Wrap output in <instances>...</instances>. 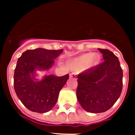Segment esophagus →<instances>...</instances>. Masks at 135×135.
<instances>
[{
	"mask_svg": "<svg viewBox=\"0 0 135 135\" xmlns=\"http://www.w3.org/2000/svg\"><path fill=\"white\" fill-rule=\"evenodd\" d=\"M76 76V74L75 73H71V74H70V77L71 78H74Z\"/></svg>",
	"mask_w": 135,
	"mask_h": 135,
	"instance_id": "obj_1",
	"label": "esophagus"
}]
</instances>
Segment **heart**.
<instances>
[{
    "label": "heart",
    "instance_id": "1",
    "mask_svg": "<svg viewBox=\"0 0 135 135\" xmlns=\"http://www.w3.org/2000/svg\"><path fill=\"white\" fill-rule=\"evenodd\" d=\"M99 61V57L97 54L85 53L69 61L68 64L71 69L80 70L85 66L92 67L96 65Z\"/></svg>",
    "mask_w": 135,
    "mask_h": 135
}]
</instances>
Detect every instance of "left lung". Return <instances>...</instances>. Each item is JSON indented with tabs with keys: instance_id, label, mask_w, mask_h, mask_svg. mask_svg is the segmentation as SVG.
I'll use <instances>...</instances> for the list:
<instances>
[{
	"instance_id": "obj_1",
	"label": "left lung",
	"mask_w": 135,
	"mask_h": 135,
	"mask_svg": "<svg viewBox=\"0 0 135 135\" xmlns=\"http://www.w3.org/2000/svg\"><path fill=\"white\" fill-rule=\"evenodd\" d=\"M99 50L104 61L78 75L76 90L82 108L95 114L106 112L118 99L123 77L118 58L108 49Z\"/></svg>"
}]
</instances>
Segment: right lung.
Segmentation results:
<instances>
[{
    "label": "right lung",
    "mask_w": 135,
    "mask_h": 135,
    "mask_svg": "<svg viewBox=\"0 0 135 135\" xmlns=\"http://www.w3.org/2000/svg\"><path fill=\"white\" fill-rule=\"evenodd\" d=\"M62 52L63 49L27 50L17 60L14 72V89L21 103L29 110L46 113L57 103L59 91L69 75L59 77L49 75L38 81L34 78V73L36 70H49Z\"/></svg>",
    "instance_id": "obj_1"
}]
</instances>
